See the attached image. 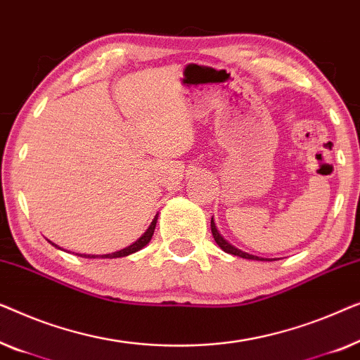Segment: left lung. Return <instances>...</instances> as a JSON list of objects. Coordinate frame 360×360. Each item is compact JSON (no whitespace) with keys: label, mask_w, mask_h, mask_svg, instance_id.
Wrapping results in <instances>:
<instances>
[{"label":"left lung","mask_w":360,"mask_h":360,"mask_svg":"<svg viewBox=\"0 0 360 360\" xmlns=\"http://www.w3.org/2000/svg\"><path fill=\"white\" fill-rule=\"evenodd\" d=\"M210 229H212V235H214V238H215V241H217V245H219L221 250H224L225 252H229V255H233V256H240V257H245V259H255V261H262L261 257H257V256H252V255H248V252H243V251H240V250H236L235 246H231L229 241L225 240L224 236L220 235L219 233V230H217V226H215V221H214V219L210 220Z\"/></svg>","instance_id":"left-lung-1"}]
</instances>
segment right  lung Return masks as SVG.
I'll use <instances>...</instances> for the list:
<instances>
[{"instance_id": "obj_1", "label": "right lung", "mask_w": 360, "mask_h": 360, "mask_svg": "<svg viewBox=\"0 0 360 360\" xmlns=\"http://www.w3.org/2000/svg\"><path fill=\"white\" fill-rule=\"evenodd\" d=\"M156 220H158V219H156V217H155V220L151 221V225L148 226V230L143 233V236H140L139 240H136L135 243H131L130 246L124 248V250H120L117 252H110V255H103V256H99V257H110V259H112V257H124V256L131 255V252L140 251L141 248L148 245L150 240H151V236H153V231H155V226H156ZM50 243H52V241H50ZM52 245H53V243H52ZM53 246H57V245H53ZM79 256L81 257H98V256H91V255H79Z\"/></svg>"}]
</instances>
